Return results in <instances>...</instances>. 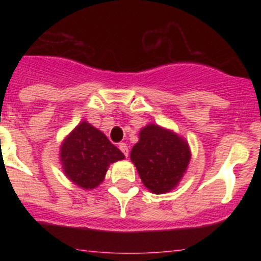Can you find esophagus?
<instances>
[{
    "label": "esophagus",
    "instance_id": "34e87169",
    "mask_svg": "<svg viewBox=\"0 0 261 261\" xmlns=\"http://www.w3.org/2000/svg\"><path fill=\"white\" fill-rule=\"evenodd\" d=\"M119 149L121 151H123V154L125 156H128V154H129V150H128V145L125 144V142H120L119 144Z\"/></svg>",
    "mask_w": 261,
    "mask_h": 261
}]
</instances>
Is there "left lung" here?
Returning <instances> with one entry per match:
<instances>
[{
	"instance_id": "1",
	"label": "left lung",
	"mask_w": 261,
	"mask_h": 261,
	"mask_svg": "<svg viewBox=\"0 0 261 261\" xmlns=\"http://www.w3.org/2000/svg\"><path fill=\"white\" fill-rule=\"evenodd\" d=\"M190 158L188 144L183 138L155 124L141 129L140 141L130 151L142 183L154 193L168 192L176 187Z\"/></svg>"
}]
</instances>
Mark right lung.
<instances>
[{
	"label": "right lung",
	"instance_id": "obj_1",
	"mask_svg": "<svg viewBox=\"0 0 261 261\" xmlns=\"http://www.w3.org/2000/svg\"><path fill=\"white\" fill-rule=\"evenodd\" d=\"M60 156L66 176L85 190L102 183L108 166L124 159V154L86 121L75 126L66 137Z\"/></svg>",
	"mask_w": 261,
	"mask_h": 261
}]
</instances>
